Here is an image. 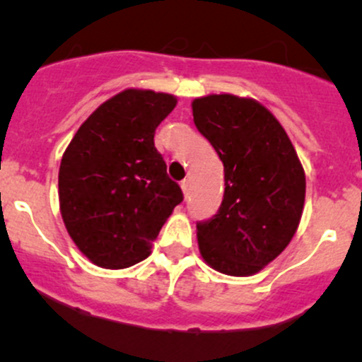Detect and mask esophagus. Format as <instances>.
Listing matches in <instances>:
<instances>
[{"instance_id":"obj_1","label":"esophagus","mask_w":362,"mask_h":362,"mask_svg":"<svg viewBox=\"0 0 362 362\" xmlns=\"http://www.w3.org/2000/svg\"><path fill=\"white\" fill-rule=\"evenodd\" d=\"M180 187H182V191H184V194L187 196L189 194V187H191V182H189V178H184V180L180 182Z\"/></svg>"}]
</instances>
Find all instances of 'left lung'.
Segmentation results:
<instances>
[{"label": "left lung", "instance_id": "left-lung-1", "mask_svg": "<svg viewBox=\"0 0 362 362\" xmlns=\"http://www.w3.org/2000/svg\"><path fill=\"white\" fill-rule=\"evenodd\" d=\"M192 115L224 164L226 185L217 215L196 226L199 254L215 272L250 276L298 231L305 170L282 124L252 98H196Z\"/></svg>", "mask_w": 362, "mask_h": 362}]
</instances>
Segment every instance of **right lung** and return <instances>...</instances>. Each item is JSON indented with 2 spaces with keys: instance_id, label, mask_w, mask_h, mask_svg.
<instances>
[{
  "instance_id": "right-lung-1",
  "label": "right lung",
  "mask_w": 362,
  "mask_h": 362,
  "mask_svg": "<svg viewBox=\"0 0 362 362\" xmlns=\"http://www.w3.org/2000/svg\"><path fill=\"white\" fill-rule=\"evenodd\" d=\"M173 94L126 89L96 108L64 151L59 210L78 250L100 268L122 269L151 255L152 242L184 199L154 147Z\"/></svg>"
}]
</instances>
